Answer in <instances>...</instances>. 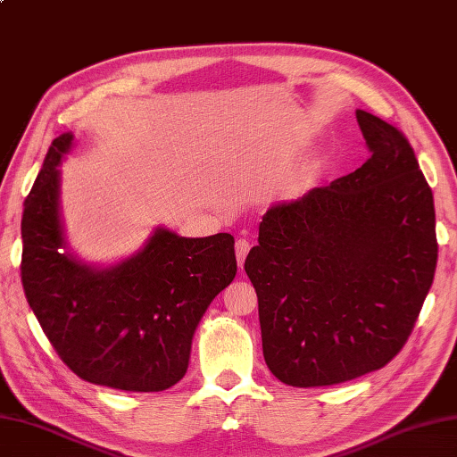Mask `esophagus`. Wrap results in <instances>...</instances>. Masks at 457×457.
<instances>
[{
    "mask_svg": "<svg viewBox=\"0 0 457 457\" xmlns=\"http://www.w3.org/2000/svg\"><path fill=\"white\" fill-rule=\"evenodd\" d=\"M248 250H250V242L246 238L237 240V262H238V267L244 265V260H246Z\"/></svg>",
    "mask_w": 457,
    "mask_h": 457,
    "instance_id": "1",
    "label": "esophagus"
}]
</instances>
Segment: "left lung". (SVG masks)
Here are the masks:
<instances>
[{
  "label": "left lung",
  "mask_w": 457,
  "mask_h": 457,
  "mask_svg": "<svg viewBox=\"0 0 457 457\" xmlns=\"http://www.w3.org/2000/svg\"><path fill=\"white\" fill-rule=\"evenodd\" d=\"M370 159L267 209L244 270L258 293L263 357L287 386L382 369L402 351L438 260L432 192L397 128L357 110Z\"/></svg>",
  "instance_id": "left-lung-1"
}]
</instances>
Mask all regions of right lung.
Returning <instances> with one entry per match:
<instances>
[{"label": "right lung", "mask_w": 457, "mask_h": 457, "mask_svg": "<svg viewBox=\"0 0 457 457\" xmlns=\"http://www.w3.org/2000/svg\"><path fill=\"white\" fill-rule=\"evenodd\" d=\"M71 147V131L52 141L25 199L21 279L29 306L83 380L162 392L184 378L197 324L235 279V238H186L157 227L129 258L85 263L70 252L60 211L58 166Z\"/></svg>", "instance_id": "1"}]
</instances>
